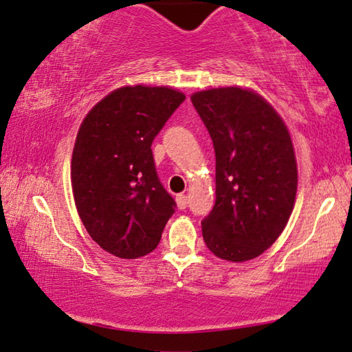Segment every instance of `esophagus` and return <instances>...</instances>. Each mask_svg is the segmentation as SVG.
<instances>
[{"instance_id":"1","label":"esophagus","mask_w":352,"mask_h":352,"mask_svg":"<svg viewBox=\"0 0 352 352\" xmlns=\"http://www.w3.org/2000/svg\"><path fill=\"white\" fill-rule=\"evenodd\" d=\"M175 201H177V207H178V209H180V210L186 209V206H188V199H186V196H185V195H177Z\"/></svg>"}]
</instances>
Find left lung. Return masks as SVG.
I'll use <instances>...</instances> for the list:
<instances>
[{
    "label": "left lung",
    "instance_id": "1",
    "mask_svg": "<svg viewBox=\"0 0 352 352\" xmlns=\"http://www.w3.org/2000/svg\"><path fill=\"white\" fill-rule=\"evenodd\" d=\"M191 102L215 150L217 199L202 237L219 258L252 260L274 244L294 210L298 172L290 133L247 89H209Z\"/></svg>",
    "mask_w": 352,
    "mask_h": 352
}]
</instances>
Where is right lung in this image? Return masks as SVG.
<instances>
[{
	"label": "right lung",
	"mask_w": 352,
	"mask_h": 352,
	"mask_svg": "<svg viewBox=\"0 0 352 352\" xmlns=\"http://www.w3.org/2000/svg\"><path fill=\"white\" fill-rule=\"evenodd\" d=\"M183 100L169 87H121L102 98L79 127L73 196L87 232L111 255L150 254L174 215L177 204L157 177L151 143Z\"/></svg>",
	"instance_id": "add662e5"
}]
</instances>
